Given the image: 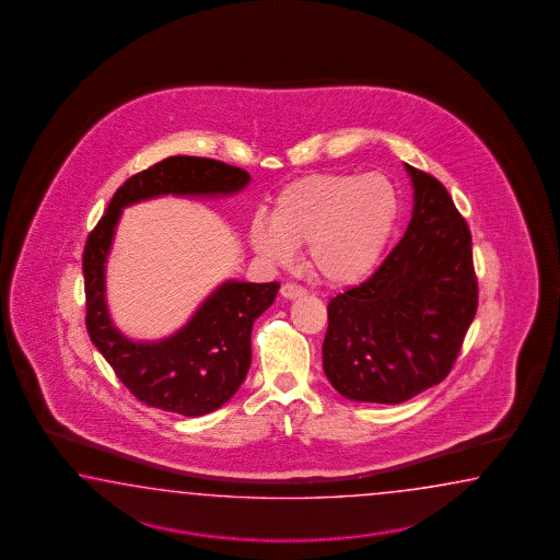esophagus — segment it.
Here are the masks:
<instances>
[{"instance_id":"1","label":"esophagus","mask_w":560,"mask_h":560,"mask_svg":"<svg viewBox=\"0 0 560 560\" xmlns=\"http://www.w3.org/2000/svg\"><path fill=\"white\" fill-rule=\"evenodd\" d=\"M280 294L288 298V300H294V298L304 296V294H306V288H302L300 284H294V282H288V284L280 288Z\"/></svg>"}]
</instances>
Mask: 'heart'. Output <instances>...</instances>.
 I'll return each mask as SVG.
<instances>
[{
  "label": "heart",
  "instance_id": "1",
  "mask_svg": "<svg viewBox=\"0 0 560 560\" xmlns=\"http://www.w3.org/2000/svg\"><path fill=\"white\" fill-rule=\"evenodd\" d=\"M398 196L393 182L370 174H312L285 184L270 220L256 215L252 248L275 264H288L308 244V262L330 284H354L370 275L393 234Z\"/></svg>",
  "mask_w": 560,
  "mask_h": 560
}]
</instances>
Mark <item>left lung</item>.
I'll use <instances>...</instances> for the list:
<instances>
[{"instance_id":"obj_1","label":"left lung","mask_w":560,"mask_h":560,"mask_svg":"<svg viewBox=\"0 0 560 560\" xmlns=\"http://www.w3.org/2000/svg\"><path fill=\"white\" fill-rule=\"evenodd\" d=\"M405 236L362 284L334 296L322 364L357 402L398 405L448 376L478 304L472 238L439 179L405 164Z\"/></svg>"}]
</instances>
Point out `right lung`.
Instances as JSON below:
<instances>
[{
  "mask_svg": "<svg viewBox=\"0 0 560 560\" xmlns=\"http://www.w3.org/2000/svg\"><path fill=\"white\" fill-rule=\"evenodd\" d=\"M250 174L224 162L172 155L126 179L84 248L85 328L119 381L140 402L182 417H202L226 405L252 362V326L270 308L278 282L228 280L190 322L158 342H133L114 326L106 304V262L121 210L158 196H232Z\"/></svg>",
  "mask_w": 560,
  "mask_h": 560,
  "instance_id": "add662e5",
  "label": "right lung"
}]
</instances>
